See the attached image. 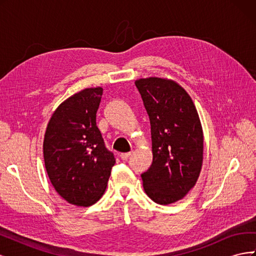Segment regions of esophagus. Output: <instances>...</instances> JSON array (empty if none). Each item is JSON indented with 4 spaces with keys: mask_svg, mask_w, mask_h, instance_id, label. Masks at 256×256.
Here are the masks:
<instances>
[{
    "mask_svg": "<svg viewBox=\"0 0 256 256\" xmlns=\"http://www.w3.org/2000/svg\"><path fill=\"white\" fill-rule=\"evenodd\" d=\"M130 154H131V152H122L120 156L122 160H127L129 158Z\"/></svg>",
    "mask_w": 256,
    "mask_h": 256,
    "instance_id": "1",
    "label": "esophagus"
}]
</instances>
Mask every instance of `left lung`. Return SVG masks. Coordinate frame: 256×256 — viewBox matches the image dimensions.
<instances>
[{
  "mask_svg": "<svg viewBox=\"0 0 256 256\" xmlns=\"http://www.w3.org/2000/svg\"><path fill=\"white\" fill-rule=\"evenodd\" d=\"M150 116L152 164L141 175L154 203L177 202L194 187L203 164L204 136L196 108L174 80L150 76L136 80Z\"/></svg>",
  "mask_w": 256,
  "mask_h": 256,
  "instance_id": "8db88e82",
  "label": "left lung"
}]
</instances>
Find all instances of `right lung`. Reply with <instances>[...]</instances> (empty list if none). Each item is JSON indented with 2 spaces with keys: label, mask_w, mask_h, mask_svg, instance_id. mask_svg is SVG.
Masks as SVG:
<instances>
[{
  "label": "right lung",
  "mask_w": 256,
  "mask_h": 256,
  "mask_svg": "<svg viewBox=\"0 0 256 256\" xmlns=\"http://www.w3.org/2000/svg\"><path fill=\"white\" fill-rule=\"evenodd\" d=\"M102 88H84L53 112L44 138L49 180L69 204L88 207L104 196L115 158L96 124Z\"/></svg>",
  "instance_id": "right-lung-1"
}]
</instances>
